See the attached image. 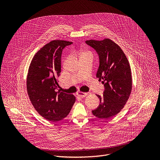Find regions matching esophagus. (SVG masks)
Returning a JSON list of instances; mask_svg holds the SVG:
<instances>
[{"label": "esophagus", "mask_w": 160, "mask_h": 160, "mask_svg": "<svg viewBox=\"0 0 160 160\" xmlns=\"http://www.w3.org/2000/svg\"><path fill=\"white\" fill-rule=\"evenodd\" d=\"M77 95L80 98H85L86 96L88 95V93H84V92H77Z\"/></svg>", "instance_id": "esophagus-1"}]
</instances>
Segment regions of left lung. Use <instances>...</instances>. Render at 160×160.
<instances>
[{
  "mask_svg": "<svg viewBox=\"0 0 160 160\" xmlns=\"http://www.w3.org/2000/svg\"><path fill=\"white\" fill-rule=\"evenodd\" d=\"M85 43L97 52L99 65L96 77L104 87L99 106L92 111L102 119H109L121 111L132 90V75L128 61L118 45L109 38L86 40Z\"/></svg>",
  "mask_w": 160,
  "mask_h": 160,
  "instance_id": "8db88e82",
  "label": "left lung"
}]
</instances>
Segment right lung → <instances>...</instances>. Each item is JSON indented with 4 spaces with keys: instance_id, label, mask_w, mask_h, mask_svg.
<instances>
[{
    "instance_id": "add662e5",
    "label": "right lung",
    "mask_w": 160,
    "mask_h": 160,
    "mask_svg": "<svg viewBox=\"0 0 160 160\" xmlns=\"http://www.w3.org/2000/svg\"><path fill=\"white\" fill-rule=\"evenodd\" d=\"M73 42L53 40L45 45L34 56L27 80V92L37 111L44 118L57 122L70 112L75 97L57 91L63 49Z\"/></svg>"
}]
</instances>
